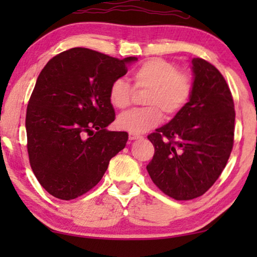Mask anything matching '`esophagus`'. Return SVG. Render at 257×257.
I'll list each match as a JSON object with an SVG mask.
<instances>
[{"instance_id":"esophagus-1","label":"esophagus","mask_w":257,"mask_h":257,"mask_svg":"<svg viewBox=\"0 0 257 257\" xmlns=\"http://www.w3.org/2000/svg\"><path fill=\"white\" fill-rule=\"evenodd\" d=\"M142 138H143L142 136L135 135V133H130V135H128V139L132 140V142H133V140H138V139H142Z\"/></svg>"}]
</instances>
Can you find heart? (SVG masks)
Listing matches in <instances>:
<instances>
[{
	"label": "heart",
	"mask_w": 257,
	"mask_h": 257,
	"mask_svg": "<svg viewBox=\"0 0 257 257\" xmlns=\"http://www.w3.org/2000/svg\"><path fill=\"white\" fill-rule=\"evenodd\" d=\"M136 89H146L145 104L150 107L136 108L120 114L117 125L130 133L142 135L160 124L164 111L167 115L180 112L188 103L193 91L189 73L179 71L174 63L163 58H151L133 70ZM133 89L122 78L114 79L108 89V100L118 110L131 104Z\"/></svg>",
	"instance_id": "1"
}]
</instances>
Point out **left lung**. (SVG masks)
<instances>
[{"instance_id":"1","label":"left lung","mask_w":257,"mask_h":257,"mask_svg":"<svg viewBox=\"0 0 257 257\" xmlns=\"http://www.w3.org/2000/svg\"><path fill=\"white\" fill-rule=\"evenodd\" d=\"M191 63L188 103L147 137L154 156L146 170L154 184L175 200L205 194L226 167L234 143V101L226 80L205 59L192 58Z\"/></svg>"}]
</instances>
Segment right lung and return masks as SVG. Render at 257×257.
<instances>
[{"mask_svg":"<svg viewBox=\"0 0 257 257\" xmlns=\"http://www.w3.org/2000/svg\"><path fill=\"white\" fill-rule=\"evenodd\" d=\"M137 57L118 59L72 48L47 63L27 108L30 166L42 187L71 200L94 187L126 145V132L107 131L114 120L108 89Z\"/></svg>","mask_w":257,"mask_h":257,"instance_id":"right-lung-1","label":"right lung"}]
</instances>
